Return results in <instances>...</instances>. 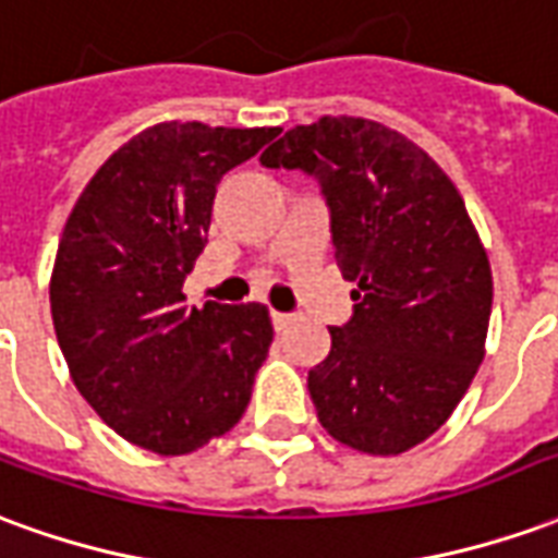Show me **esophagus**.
Here are the masks:
<instances>
[{"label": "esophagus", "mask_w": 558, "mask_h": 558, "mask_svg": "<svg viewBox=\"0 0 558 558\" xmlns=\"http://www.w3.org/2000/svg\"><path fill=\"white\" fill-rule=\"evenodd\" d=\"M271 323H275V328H278V331H287V328H290L292 323H295V316H292V314H280V311H271Z\"/></svg>", "instance_id": "1"}]
</instances>
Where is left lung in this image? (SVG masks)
Returning a JSON list of instances; mask_svg holds the SVG:
<instances>
[{
	"mask_svg": "<svg viewBox=\"0 0 558 558\" xmlns=\"http://www.w3.org/2000/svg\"><path fill=\"white\" fill-rule=\"evenodd\" d=\"M266 167L319 179L352 319L307 374L328 436L364 454H403L451 418L484 362L493 275L463 196L395 128L359 116L295 125Z\"/></svg>",
	"mask_w": 558,
	"mask_h": 558,
	"instance_id": "1",
	"label": "left lung"
}]
</instances>
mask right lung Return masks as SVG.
Listing matches in <instances>:
<instances>
[{
  "instance_id": "1",
  "label": "right lung",
  "mask_w": 558,
  "mask_h": 558,
  "mask_svg": "<svg viewBox=\"0 0 558 558\" xmlns=\"http://www.w3.org/2000/svg\"><path fill=\"white\" fill-rule=\"evenodd\" d=\"M280 128L160 122L104 160L65 220L50 314L71 379L122 439L191 454L232 430L275 338L266 304L184 307L223 172Z\"/></svg>"
}]
</instances>
